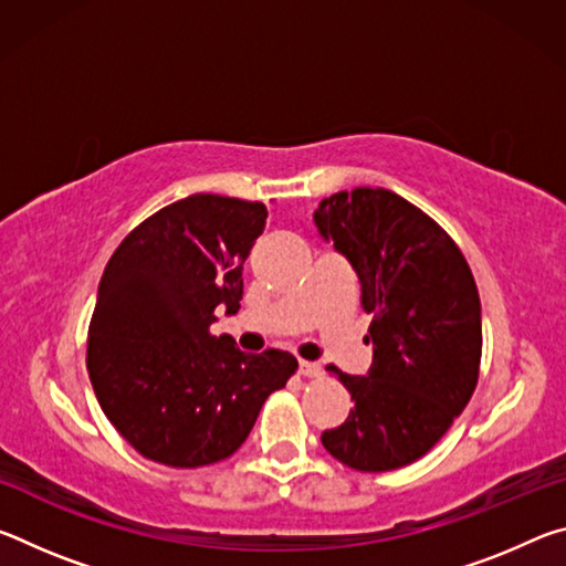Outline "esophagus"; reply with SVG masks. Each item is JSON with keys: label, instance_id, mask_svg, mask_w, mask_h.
Listing matches in <instances>:
<instances>
[{"label": "esophagus", "instance_id": "obj_1", "mask_svg": "<svg viewBox=\"0 0 566 566\" xmlns=\"http://www.w3.org/2000/svg\"><path fill=\"white\" fill-rule=\"evenodd\" d=\"M322 371V367L317 361H300V375H304V377H317Z\"/></svg>", "mask_w": 566, "mask_h": 566}]
</instances>
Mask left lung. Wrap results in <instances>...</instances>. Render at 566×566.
<instances>
[{
  "label": "left lung",
  "instance_id": "8db88e82",
  "mask_svg": "<svg viewBox=\"0 0 566 566\" xmlns=\"http://www.w3.org/2000/svg\"><path fill=\"white\" fill-rule=\"evenodd\" d=\"M314 227L357 272L371 314V367L329 371L354 407L322 444L359 472L424 457L462 415L482 359V304L469 264L442 227L385 187L322 199Z\"/></svg>",
  "mask_w": 566,
  "mask_h": 566
}]
</instances>
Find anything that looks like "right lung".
<instances>
[{"instance_id":"1","label":"right lung","mask_w":566,"mask_h":566,"mask_svg":"<svg viewBox=\"0 0 566 566\" xmlns=\"http://www.w3.org/2000/svg\"><path fill=\"white\" fill-rule=\"evenodd\" d=\"M262 202L191 195L124 237L102 274L87 369L104 415L147 459L195 469L232 457L290 352L247 354L209 327L237 314L242 264L262 234Z\"/></svg>"}]
</instances>
